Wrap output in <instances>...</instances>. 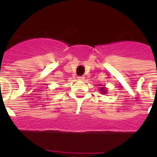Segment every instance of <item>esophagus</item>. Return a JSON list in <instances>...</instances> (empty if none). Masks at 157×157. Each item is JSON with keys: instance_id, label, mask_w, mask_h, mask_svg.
Here are the masks:
<instances>
[{"instance_id": "esophagus-1", "label": "esophagus", "mask_w": 157, "mask_h": 157, "mask_svg": "<svg viewBox=\"0 0 157 157\" xmlns=\"http://www.w3.org/2000/svg\"><path fill=\"white\" fill-rule=\"evenodd\" d=\"M78 79L79 80V81H84L85 78L83 77V76H79V77H78Z\"/></svg>"}]
</instances>
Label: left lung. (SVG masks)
Here are the masks:
<instances>
[{
	"label": "left lung",
	"instance_id": "left-lung-1",
	"mask_svg": "<svg viewBox=\"0 0 157 157\" xmlns=\"http://www.w3.org/2000/svg\"><path fill=\"white\" fill-rule=\"evenodd\" d=\"M99 90L101 91V93H102V94H107V92H108V90H107V89L105 88V87H101V89H100Z\"/></svg>",
	"mask_w": 157,
	"mask_h": 157
}]
</instances>
